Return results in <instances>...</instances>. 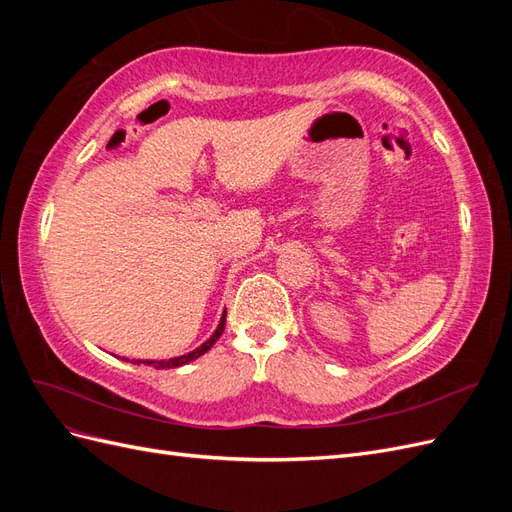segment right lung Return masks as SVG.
<instances>
[{"label": "right lung", "instance_id": "add662e5", "mask_svg": "<svg viewBox=\"0 0 512 512\" xmlns=\"http://www.w3.org/2000/svg\"><path fill=\"white\" fill-rule=\"evenodd\" d=\"M224 324H226V309H224V314H222V320H220V324H218V329L213 331V335L207 339L205 344H200L196 350H192V352H188V354H181V356H175V359H168V361H132V363H136V365H141V363H145V365H151V367H156V369H173V367H181V365H188V363H192V361H196L198 356H203L215 342H218L220 339V335H222V331H224Z\"/></svg>", "mask_w": 512, "mask_h": 512}]
</instances>
